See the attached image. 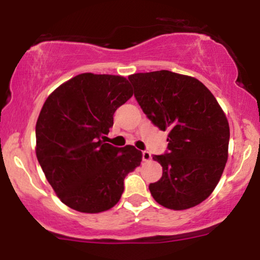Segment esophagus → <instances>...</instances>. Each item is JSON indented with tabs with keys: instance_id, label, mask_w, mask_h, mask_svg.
<instances>
[{
	"instance_id": "esophagus-1",
	"label": "esophagus",
	"mask_w": 260,
	"mask_h": 260,
	"mask_svg": "<svg viewBox=\"0 0 260 260\" xmlns=\"http://www.w3.org/2000/svg\"><path fill=\"white\" fill-rule=\"evenodd\" d=\"M142 155H143V160H144V161H150L151 160V154L149 153V151L144 150L142 153Z\"/></svg>"
}]
</instances>
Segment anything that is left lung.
<instances>
[{
    "label": "left lung",
    "instance_id": "1",
    "mask_svg": "<svg viewBox=\"0 0 260 260\" xmlns=\"http://www.w3.org/2000/svg\"><path fill=\"white\" fill-rule=\"evenodd\" d=\"M128 79L143 112L161 131H169V151L153 156L162 166V177L149 184L151 196L174 210L201 204L215 189L228 161L230 127L225 112L193 77L155 71Z\"/></svg>",
    "mask_w": 260,
    "mask_h": 260
}]
</instances>
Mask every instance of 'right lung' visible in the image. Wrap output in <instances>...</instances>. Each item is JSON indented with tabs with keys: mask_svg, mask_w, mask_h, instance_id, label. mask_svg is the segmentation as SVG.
Masks as SVG:
<instances>
[{
	"mask_svg": "<svg viewBox=\"0 0 260 260\" xmlns=\"http://www.w3.org/2000/svg\"><path fill=\"white\" fill-rule=\"evenodd\" d=\"M133 95L121 76L82 73L55 89L35 127L37 157L45 177L67 207L96 214L117 204L124 177L138 168L142 151L116 148L104 134L113 113Z\"/></svg>",
	"mask_w": 260,
	"mask_h": 260,
	"instance_id": "add662e5",
	"label": "right lung"
}]
</instances>
